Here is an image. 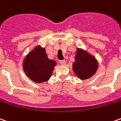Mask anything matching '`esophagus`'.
I'll use <instances>...</instances> for the list:
<instances>
[{"label": "esophagus", "instance_id": "esophagus-1", "mask_svg": "<svg viewBox=\"0 0 121 121\" xmlns=\"http://www.w3.org/2000/svg\"><path fill=\"white\" fill-rule=\"evenodd\" d=\"M60 64L61 65H65L66 64V62H65V60H60Z\"/></svg>", "mask_w": 121, "mask_h": 121}]
</instances>
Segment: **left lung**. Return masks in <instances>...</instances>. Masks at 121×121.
<instances>
[{
	"mask_svg": "<svg viewBox=\"0 0 121 121\" xmlns=\"http://www.w3.org/2000/svg\"><path fill=\"white\" fill-rule=\"evenodd\" d=\"M97 69L96 58L86 51L77 48L75 62L73 63V70L77 77L81 80L88 79L96 73Z\"/></svg>",
	"mask_w": 121,
	"mask_h": 121,
	"instance_id": "8db88e82",
	"label": "left lung"
}]
</instances>
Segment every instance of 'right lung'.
I'll return each mask as SVG.
<instances>
[{
  "mask_svg": "<svg viewBox=\"0 0 121 121\" xmlns=\"http://www.w3.org/2000/svg\"><path fill=\"white\" fill-rule=\"evenodd\" d=\"M22 65L26 75L31 80L41 83L50 78L56 62L49 59L45 48L37 45L26 55Z\"/></svg>",
  "mask_w": 121,
  "mask_h": 121,
  "instance_id": "1",
  "label": "right lung"
}]
</instances>
